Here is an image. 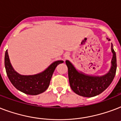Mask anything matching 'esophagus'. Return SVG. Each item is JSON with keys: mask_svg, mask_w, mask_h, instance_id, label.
<instances>
[{"mask_svg": "<svg viewBox=\"0 0 121 121\" xmlns=\"http://www.w3.org/2000/svg\"><path fill=\"white\" fill-rule=\"evenodd\" d=\"M65 58H68V54H66V55H65Z\"/></svg>", "mask_w": 121, "mask_h": 121, "instance_id": "obj_1", "label": "esophagus"}]
</instances>
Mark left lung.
<instances>
[{
    "mask_svg": "<svg viewBox=\"0 0 121 121\" xmlns=\"http://www.w3.org/2000/svg\"><path fill=\"white\" fill-rule=\"evenodd\" d=\"M111 51L113 56L111 69L107 73L100 77L88 75L78 72L72 63L66 60L70 86L75 94L85 97H92L101 94L111 85L117 69L116 55L113 49L112 44H111Z\"/></svg>",
    "mask_w": 121,
    "mask_h": 121,
    "instance_id": "1",
    "label": "left lung"
}]
</instances>
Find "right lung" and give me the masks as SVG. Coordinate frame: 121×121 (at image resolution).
I'll return each mask as SVG.
<instances>
[{"mask_svg": "<svg viewBox=\"0 0 121 121\" xmlns=\"http://www.w3.org/2000/svg\"><path fill=\"white\" fill-rule=\"evenodd\" d=\"M4 60L7 75L12 84L21 92L31 95L41 94L48 88L55 68L58 65L63 63L62 60L56 61L41 73L33 75H22L16 72L11 65L7 50Z\"/></svg>", "mask_w": 121, "mask_h": 121, "instance_id": "1", "label": "right lung"}]
</instances>
